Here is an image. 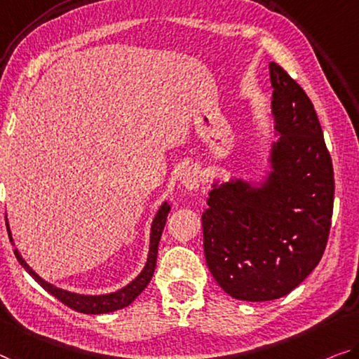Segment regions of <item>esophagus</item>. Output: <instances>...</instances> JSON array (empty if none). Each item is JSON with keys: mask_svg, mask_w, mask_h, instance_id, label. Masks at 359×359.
Segmentation results:
<instances>
[{"mask_svg": "<svg viewBox=\"0 0 359 359\" xmlns=\"http://www.w3.org/2000/svg\"><path fill=\"white\" fill-rule=\"evenodd\" d=\"M201 173H198V170L196 167H187L180 173V183L191 191L197 189V187L201 186Z\"/></svg>", "mask_w": 359, "mask_h": 359, "instance_id": "1", "label": "esophagus"}]
</instances>
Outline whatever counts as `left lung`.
Returning a JSON list of instances; mask_svg holds the SVG:
<instances>
[{
  "instance_id": "8db88e82",
  "label": "left lung",
  "mask_w": 359,
  "mask_h": 359,
  "mask_svg": "<svg viewBox=\"0 0 359 359\" xmlns=\"http://www.w3.org/2000/svg\"><path fill=\"white\" fill-rule=\"evenodd\" d=\"M274 120L260 180H217L202 213L212 276L237 300L280 299L306 279L326 249L334 170L316 110L287 72L269 62Z\"/></svg>"
}]
</instances>
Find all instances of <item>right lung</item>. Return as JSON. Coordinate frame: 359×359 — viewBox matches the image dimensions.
I'll list each match as a JSON object with an SVG mask.
<instances>
[{
    "instance_id": "right-lung-1",
    "label": "right lung",
    "mask_w": 359,
    "mask_h": 359,
    "mask_svg": "<svg viewBox=\"0 0 359 359\" xmlns=\"http://www.w3.org/2000/svg\"><path fill=\"white\" fill-rule=\"evenodd\" d=\"M170 212V205L167 201L162 202V205L158 207V210L156 213V217L152 219L151 224V239H149V253H147V260L144 268L141 269V273L136 276V278L123 285L122 289L110 292V294H101V295H85V294H76V292H70L65 289H60L57 285H54L51 283H48L43 278H40L33 269L27 264V262L22 258L19 250L15 249V258L18 262L24 266V269L29 273L33 279L36 280L38 284L45 289L48 294H51L53 297H56L59 302H62L64 305H67L72 310L79 311V313H85V314H102V313H112L115 310H122V308L128 306L131 302H135L137 295L141 294L142 290L147 287V284L151 283L152 276H154V269H156V263H157V252H158V242H161L162 237V231L165 228V223H167V217ZM6 226H8V233H9V239L14 244L13 234H11L9 229V223H8V215H6Z\"/></svg>"
}]
</instances>
